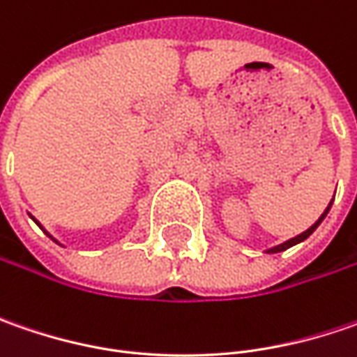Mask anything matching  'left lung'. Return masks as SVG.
Masks as SVG:
<instances>
[{"instance_id":"8db88e82","label":"left lung","mask_w":357,"mask_h":357,"mask_svg":"<svg viewBox=\"0 0 357 357\" xmlns=\"http://www.w3.org/2000/svg\"><path fill=\"white\" fill-rule=\"evenodd\" d=\"M332 202H334V199L330 200V204L326 206V211H324L322 214H320V218L312 225V227L308 228V230H304L302 234H298V236H294V238H290V240H286V242H282V244H276V246H270V248H266L264 252L266 254H276V252H284V250H288V248H292V246H296V244H300V242H304V240L308 238L310 234L316 230V228L320 227L322 225V220L326 218V214L330 213V208H332Z\"/></svg>"}]
</instances>
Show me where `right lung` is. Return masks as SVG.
I'll return each instance as SVG.
<instances>
[{
	"instance_id": "1",
	"label": "right lung",
	"mask_w": 357,
	"mask_h": 357,
	"mask_svg": "<svg viewBox=\"0 0 357 357\" xmlns=\"http://www.w3.org/2000/svg\"><path fill=\"white\" fill-rule=\"evenodd\" d=\"M29 216H31V214H29ZM31 218H33V216H31ZM33 222H35V225H37V227H39V228H41V230H43V232H45V234H47V236H49V238H51V240H53V242H57V244H59V246H63V244H61V242H59V240H57V238H53V236H51V234H49V232H47V230H45V228H43V227H41V222H39V220H37V218H33Z\"/></svg>"
}]
</instances>
